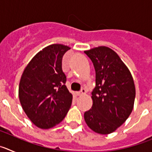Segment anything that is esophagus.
Returning <instances> with one entry per match:
<instances>
[{
	"instance_id": "1",
	"label": "esophagus",
	"mask_w": 152,
	"mask_h": 152,
	"mask_svg": "<svg viewBox=\"0 0 152 152\" xmlns=\"http://www.w3.org/2000/svg\"><path fill=\"white\" fill-rule=\"evenodd\" d=\"M85 94H86L85 89H81V91H77V92H76L77 96H82V95Z\"/></svg>"
}]
</instances>
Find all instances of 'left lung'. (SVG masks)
Returning a JSON list of instances; mask_svg holds the SVG:
<instances>
[{
    "label": "left lung",
    "mask_w": 152,
    "mask_h": 152,
    "mask_svg": "<svg viewBox=\"0 0 152 152\" xmlns=\"http://www.w3.org/2000/svg\"><path fill=\"white\" fill-rule=\"evenodd\" d=\"M96 72L93 106L84 113V120L95 132L112 133L128 119L135 97L134 80L129 70L111 49L99 46L84 52Z\"/></svg>",
    "instance_id": "1"
}]
</instances>
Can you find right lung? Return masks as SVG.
Here are the masks:
<instances>
[{
    "mask_svg": "<svg viewBox=\"0 0 152 152\" xmlns=\"http://www.w3.org/2000/svg\"><path fill=\"white\" fill-rule=\"evenodd\" d=\"M70 48L61 44L45 47L32 58L19 85L24 112L40 129H49L63 120L72 106V94L65 86L64 54Z\"/></svg>",
    "mask_w": 152,
    "mask_h": 152,
    "instance_id": "1",
    "label": "right lung"
}]
</instances>
